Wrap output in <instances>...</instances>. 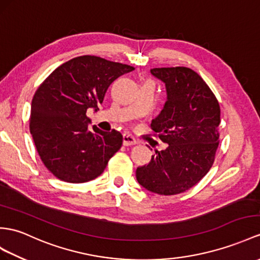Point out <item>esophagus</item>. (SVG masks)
I'll return each instance as SVG.
<instances>
[{
    "label": "esophagus",
    "instance_id": "esophagus-1",
    "mask_svg": "<svg viewBox=\"0 0 260 260\" xmlns=\"http://www.w3.org/2000/svg\"><path fill=\"white\" fill-rule=\"evenodd\" d=\"M137 143H138V141L132 136L123 135V144L126 145V147H128V145H135Z\"/></svg>",
    "mask_w": 260,
    "mask_h": 260
}]
</instances>
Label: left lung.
Returning <instances> with one entry per match:
<instances>
[{"instance_id":"left-lung-1","label":"left lung","mask_w":260,"mask_h":260,"mask_svg":"<svg viewBox=\"0 0 260 260\" xmlns=\"http://www.w3.org/2000/svg\"><path fill=\"white\" fill-rule=\"evenodd\" d=\"M166 85L167 101L151 126L168 144L137 169L139 184L161 195L194 186L212 168L218 147L219 104L201 76L187 67L151 69Z\"/></svg>"}]
</instances>
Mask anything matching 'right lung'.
<instances>
[{
	"label": "right lung",
	"instance_id": "obj_1",
	"mask_svg": "<svg viewBox=\"0 0 260 260\" xmlns=\"http://www.w3.org/2000/svg\"><path fill=\"white\" fill-rule=\"evenodd\" d=\"M134 67L97 56H79L57 67L36 90L29 130L43 163L56 178L84 183L104 172L121 148L122 135L88 124L108 87Z\"/></svg>",
	"mask_w": 260,
	"mask_h": 260
}]
</instances>
